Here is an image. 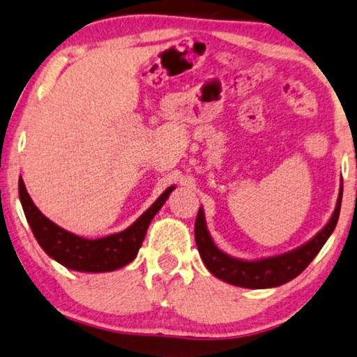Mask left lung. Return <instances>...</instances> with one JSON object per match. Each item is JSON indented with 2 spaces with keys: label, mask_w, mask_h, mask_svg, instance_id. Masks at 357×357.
Segmentation results:
<instances>
[{
  "label": "left lung",
  "mask_w": 357,
  "mask_h": 357,
  "mask_svg": "<svg viewBox=\"0 0 357 357\" xmlns=\"http://www.w3.org/2000/svg\"><path fill=\"white\" fill-rule=\"evenodd\" d=\"M343 198V180L340 183V193L337 199V206L327 225L314 235L311 240L304 245L294 248V250L283 252V255L262 257V259H238V257L229 256L219 248L211 236L208 225H206V217L203 208H199L198 215L195 222V240L198 246L199 256L204 266L214 277L220 278L222 282L230 283V285L241 288H273L280 287L283 283L293 280L298 277L304 268H306L317 252L322 250L325 241L333 234L337 227L340 208H342Z\"/></svg>",
  "instance_id": "1"
}]
</instances>
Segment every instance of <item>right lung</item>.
<instances>
[{
  "mask_svg": "<svg viewBox=\"0 0 357 357\" xmlns=\"http://www.w3.org/2000/svg\"><path fill=\"white\" fill-rule=\"evenodd\" d=\"M174 188L172 185L164 191L128 229L96 240L70 234L41 214L25 190L22 177L19 178V199L35 238L51 259L70 271L98 273L117 271L135 259L153 217L159 213Z\"/></svg>",
  "mask_w": 357,
  "mask_h": 357,
  "instance_id": "right-lung-1",
  "label": "right lung"
}]
</instances>
